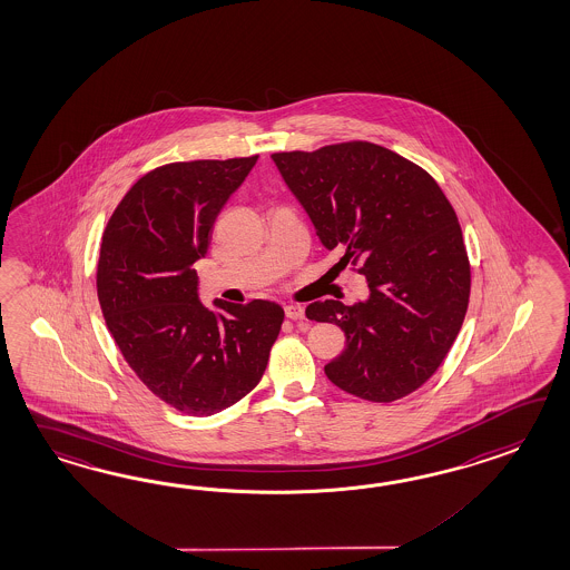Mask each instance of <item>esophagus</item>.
Instances as JSON below:
<instances>
[{
	"label": "esophagus",
	"instance_id": "esophagus-1",
	"mask_svg": "<svg viewBox=\"0 0 570 570\" xmlns=\"http://www.w3.org/2000/svg\"><path fill=\"white\" fill-rule=\"evenodd\" d=\"M285 316H287L289 320H295V322H297V320H304V307H302V305L295 304L285 305Z\"/></svg>",
	"mask_w": 570,
	"mask_h": 570
}]
</instances>
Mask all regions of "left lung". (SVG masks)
Masks as SVG:
<instances>
[{
	"label": "left lung",
	"mask_w": 570,
	"mask_h": 570,
	"mask_svg": "<svg viewBox=\"0 0 570 570\" xmlns=\"http://www.w3.org/2000/svg\"><path fill=\"white\" fill-rule=\"evenodd\" d=\"M271 158L320 242L370 285L367 302L305 309L346 336L324 367L328 380L370 402L409 396L448 357L470 302V261L450 200L421 166L370 141Z\"/></svg>",
	"instance_id": "1"
}]
</instances>
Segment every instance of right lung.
Returning a JSON list of instances; mask_svg holds the SVG:
<instances>
[{
    "label": "right lung",
    "mask_w": 570,
    "mask_h": 570,
    "mask_svg": "<svg viewBox=\"0 0 570 570\" xmlns=\"http://www.w3.org/2000/svg\"><path fill=\"white\" fill-rule=\"evenodd\" d=\"M256 159L159 166L129 188L102 234L96 289L108 331L137 377L193 416L226 411L256 387L285 318L265 299H215L217 312L200 304L193 268Z\"/></svg>",
    "instance_id": "right-lung-1"
}]
</instances>
